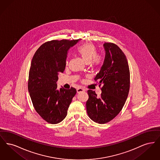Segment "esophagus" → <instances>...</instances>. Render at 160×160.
Here are the masks:
<instances>
[{
  "label": "esophagus",
  "mask_w": 160,
  "mask_h": 160,
  "mask_svg": "<svg viewBox=\"0 0 160 160\" xmlns=\"http://www.w3.org/2000/svg\"><path fill=\"white\" fill-rule=\"evenodd\" d=\"M84 92V90L82 88H78V89H77V92L78 93H80V92Z\"/></svg>",
  "instance_id": "34e87169"
}]
</instances>
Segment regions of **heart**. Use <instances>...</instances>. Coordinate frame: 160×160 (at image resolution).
Wrapping results in <instances>:
<instances>
[{
    "label": "heart",
    "instance_id": "heart-1",
    "mask_svg": "<svg viewBox=\"0 0 160 160\" xmlns=\"http://www.w3.org/2000/svg\"><path fill=\"white\" fill-rule=\"evenodd\" d=\"M96 48L91 42H86L79 46L77 53L86 63H91L93 65H98L102 62V57L96 54Z\"/></svg>",
    "mask_w": 160,
    "mask_h": 160
}]
</instances>
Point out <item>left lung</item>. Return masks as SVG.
<instances>
[{"mask_svg": "<svg viewBox=\"0 0 160 160\" xmlns=\"http://www.w3.org/2000/svg\"><path fill=\"white\" fill-rule=\"evenodd\" d=\"M105 58L99 72L95 77L99 82L101 95L88 91L89 99L86 110L89 117L98 123L112 121L124 106L128 95L130 84L129 66L121 49L113 43L103 44Z\"/></svg>", "mask_w": 160, "mask_h": 160, "instance_id": "left-lung-1", "label": "left lung"}]
</instances>
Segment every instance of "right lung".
Wrapping results in <instances>:
<instances>
[{"mask_svg": "<svg viewBox=\"0 0 160 160\" xmlns=\"http://www.w3.org/2000/svg\"><path fill=\"white\" fill-rule=\"evenodd\" d=\"M80 39L53 40L43 44L37 50L31 62L28 91L35 110L48 123L62 121L73 97L75 88L58 89L59 73L66 67L69 49Z\"/></svg>", "mask_w": 160, "mask_h": 160, "instance_id": "add662e5", "label": "right lung"}]
</instances>
